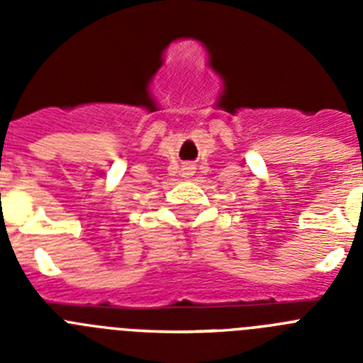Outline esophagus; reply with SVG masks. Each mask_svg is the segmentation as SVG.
I'll return each instance as SVG.
<instances>
[{
	"label": "esophagus",
	"mask_w": 363,
	"mask_h": 363,
	"mask_svg": "<svg viewBox=\"0 0 363 363\" xmlns=\"http://www.w3.org/2000/svg\"><path fill=\"white\" fill-rule=\"evenodd\" d=\"M192 172H194V165H192V163H185V165H184V174L185 176H192Z\"/></svg>",
	"instance_id": "esophagus-1"
}]
</instances>
